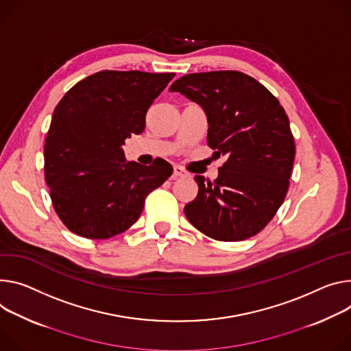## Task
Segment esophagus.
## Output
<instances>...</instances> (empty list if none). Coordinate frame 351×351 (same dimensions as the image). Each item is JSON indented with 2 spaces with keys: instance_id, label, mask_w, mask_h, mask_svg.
Instances as JSON below:
<instances>
[{
  "instance_id": "obj_1",
  "label": "esophagus",
  "mask_w": 351,
  "mask_h": 351,
  "mask_svg": "<svg viewBox=\"0 0 351 351\" xmlns=\"http://www.w3.org/2000/svg\"><path fill=\"white\" fill-rule=\"evenodd\" d=\"M186 176H189V173H187L183 168H180V167H173V175H172V178H173V179H178V178H186Z\"/></svg>"
}]
</instances>
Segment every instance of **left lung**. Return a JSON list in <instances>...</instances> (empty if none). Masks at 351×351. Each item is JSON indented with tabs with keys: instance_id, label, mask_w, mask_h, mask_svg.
Listing matches in <instances>:
<instances>
[{
	"instance_id": "1",
	"label": "left lung",
	"mask_w": 351,
	"mask_h": 351,
	"mask_svg": "<svg viewBox=\"0 0 351 351\" xmlns=\"http://www.w3.org/2000/svg\"><path fill=\"white\" fill-rule=\"evenodd\" d=\"M169 90L204 109L207 144L227 155L214 182L195 176L199 193L184 206L190 224L217 241L256 235L290 184L295 144L285 110L266 86L239 71L187 74Z\"/></svg>"
}]
</instances>
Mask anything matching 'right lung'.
<instances>
[{"label": "right lung", "mask_w": 351, "mask_h": 351, "mask_svg": "<svg viewBox=\"0 0 351 351\" xmlns=\"http://www.w3.org/2000/svg\"><path fill=\"white\" fill-rule=\"evenodd\" d=\"M173 73L104 70L75 84L53 112L45 144V179L53 207L71 232L108 239L138 219L145 197L171 175L125 161L121 145L145 129V114Z\"/></svg>", "instance_id": "1"}]
</instances>
